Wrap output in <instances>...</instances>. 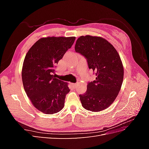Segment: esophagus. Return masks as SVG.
<instances>
[{
	"mask_svg": "<svg viewBox=\"0 0 149 149\" xmlns=\"http://www.w3.org/2000/svg\"><path fill=\"white\" fill-rule=\"evenodd\" d=\"M72 85H73V87H76V86H77V83H73V84H72Z\"/></svg>",
	"mask_w": 149,
	"mask_h": 149,
	"instance_id": "1",
	"label": "esophagus"
}]
</instances>
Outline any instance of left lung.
Segmentation results:
<instances>
[{"instance_id": "obj_1", "label": "left lung", "mask_w": 149, "mask_h": 149, "mask_svg": "<svg viewBox=\"0 0 149 149\" xmlns=\"http://www.w3.org/2000/svg\"><path fill=\"white\" fill-rule=\"evenodd\" d=\"M74 48L86 59L96 76L88 83L86 93L79 94L82 106L93 112L105 109L114 101L123 82L124 68L119 54L106 40L90 35L78 38Z\"/></svg>"}]
</instances>
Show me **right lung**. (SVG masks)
<instances>
[{
	"label": "right lung",
	"mask_w": 149,
	"mask_h": 149,
	"mask_svg": "<svg viewBox=\"0 0 149 149\" xmlns=\"http://www.w3.org/2000/svg\"><path fill=\"white\" fill-rule=\"evenodd\" d=\"M76 37H47L38 40L26 53L22 78L26 95L45 114H52L64 107L70 91L67 83L55 78V68L71 48Z\"/></svg>",
	"instance_id": "1"
}]
</instances>
